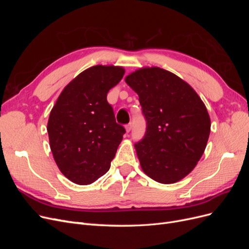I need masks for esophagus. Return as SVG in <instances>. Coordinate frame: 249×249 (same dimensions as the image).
I'll use <instances>...</instances> for the list:
<instances>
[{
  "label": "esophagus",
  "instance_id": "1",
  "mask_svg": "<svg viewBox=\"0 0 249 249\" xmlns=\"http://www.w3.org/2000/svg\"><path fill=\"white\" fill-rule=\"evenodd\" d=\"M132 130V123H130V124H127L126 125H125V131L129 133L130 131Z\"/></svg>",
  "mask_w": 249,
  "mask_h": 249
}]
</instances>
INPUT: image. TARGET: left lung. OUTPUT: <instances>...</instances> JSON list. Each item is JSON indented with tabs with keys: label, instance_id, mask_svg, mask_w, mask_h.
<instances>
[{
	"label": "left lung",
	"instance_id": "1",
	"mask_svg": "<svg viewBox=\"0 0 249 249\" xmlns=\"http://www.w3.org/2000/svg\"><path fill=\"white\" fill-rule=\"evenodd\" d=\"M125 83L146 120L144 137L135 143L142 170L158 183L178 182L206 149L211 119L205 104L188 83L160 67H143Z\"/></svg>",
	"mask_w": 249,
	"mask_h": 249
}]
</instances>
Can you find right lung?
Segmentation results:
<instances>
[{
	"mask_svg": "<svg viewBox=\"0 0 249 249\" xmlns=\"http://www.w3.org/2000/svg\"><path fill=\"white\" fill-rule=\"evenodd\" d=\"M124 74L120 66L90 67L65 86L50 113L53 157L74 184H91L110 169L125 130L116 124L107 94Z\"/></svg>",
	"mask_w": 249,
	"mask_h": 249,
	"instance_id": "obj_1",
	"label": "right lung"
}]
</instances>
